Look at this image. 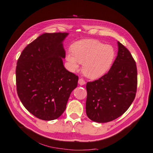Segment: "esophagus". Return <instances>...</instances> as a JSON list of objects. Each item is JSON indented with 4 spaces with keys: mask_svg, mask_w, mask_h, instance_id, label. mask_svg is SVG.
<instances>
[{
    "mask_svg": "<svg viewBox=\"0 0 153 153\" xmlns=\"http://www.w3.org/2000/svg\"><path fill=\"white\" fill-rule=\"evenodd\" d=\"M78 82L80 85H84L85 84V81L82 78L79 79V81H78Z\"/></svg>",
    "mask_w": 153,
    "mask_h": 153,
    "instance_id": "34e87169",
    "label": "esophagus"
}]
</instances>
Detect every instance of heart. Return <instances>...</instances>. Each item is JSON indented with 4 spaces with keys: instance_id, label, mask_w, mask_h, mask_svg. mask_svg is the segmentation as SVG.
Segmentation results:
<instances>
[{
    "instance_id": "heart-1",
    "label": "heart",
    "mask_w": 153,
    "mask_h": 153,
    "mask_svg": "<svg viewBox=\"0 0 153 153\" xmlns=\"http://www.w3.org/2000/svg\"><path fill=\"white\" fill-rule=\"evenodd\" d=\"M72 54L66 59L72 70L83 64L82 71L89 78L97 79L103 76L110 68L115 57V50L111 45H104L93 39H84L73 44Z\"/></svg>"
}]
</instances>
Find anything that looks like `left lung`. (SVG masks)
Wrapping results in <instances>:
<instances>
[{"mask_svg":"<svg viewBox=\"0 0 153 153\" xmlns=\"http://www.w3.org/2000/svg\"><path fill=\"white\" fill-rule=\"evenodd\" d=\"M117 43V56L108 72L86 84V114L94 122L107 123L120 117L136 97V62L129 51Z\"/></svg>","mask_w":153,"mask_h":153,"instance_id":"left-lung-1","label":"left lung"}]
</instances>
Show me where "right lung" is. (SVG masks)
<instances>
[{
  "label": "right lung",
  "mask_w": 153,
  "mask_h": 153,
  "mask_svg": "<svg viewBox=\"0 0 153 153\" xmlns=\"http://www.w3.org/2000/svg\"><path fill=\"white\" fill-rule=\"evenodd\" d=\"M67 32L45 33L28 44L17 62L16 87L25 109L36 117L51 121L65 109L79 77L66 70L62 41Z\"/></svg>",
  "instance_id": "add662e5"
}]
</instances>
